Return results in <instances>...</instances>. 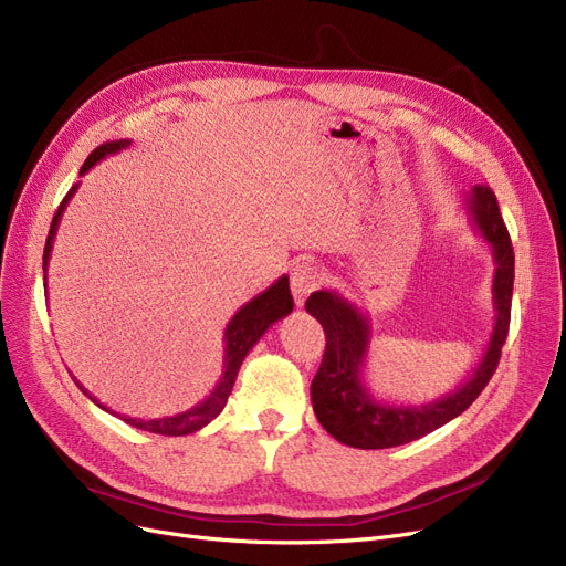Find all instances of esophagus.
I'll return each instance as SVG.
<instances>
[{"label": "esophagus", "instance_id": "esophagus-1", "mask_svg": "<svg viewBox=\"0 0 566 566\" xmlns=\"http://www.w3.org/2000/svg\"><path fill=\"white\" fill-rule=\"evenodd\" d=\"M290 281H293L295 302L304 304V300L310 297L314 290L323 283V273L312 262H297L293 266V273H290Z\"/></svg>", "mask_w": 566, "mask_h": 566}]
</instances>
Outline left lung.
I'll return each mask as SVG.
<instances>
[{
	"label": "left lung",
	"mask_w": 566,
	"mask_h": 566,
	"mask_svg": "<svg viewBox=\"0 0 566 566\" xmlns=\"http://www.w3.org/2000/svg\"><path fill=\"white\" fill-rule=\"evenodd\" d=\"M465 210L474 231L491 245L495 262L493 310L495 321L484 349L470 378L453 391L430 403H387L373 397L364 380L366 358L373 339V325L366 312L337 290H316L306 300L310 312L325 331V354L312 382V403L323 430L354 449H391L416 441L458 418L489 385L499 366L507 337L512 281H515V252L510 233L489 186H474L465 196Z\"/></svg>",
	"instance_id": "obj_1"
}]
</instances>
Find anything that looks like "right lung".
I'll return each mask as SVG.
<instances>
[{
  "label": "right lung",
  "mask_w": 566,
  "mask_h": 566,
  "mask_svg": "<svg viewBox=\"0 0 566 566\" xmlns=\"http://www.w3.org/2000/svg\"><path fill=\"white\" fill-rule=\"evenodd\" d=\"M129 144H132L129 139L101 144L98 148L92 150V156L84 160V165L80 169V177L87 175L96 163H101V160L108 158V156H115V153L127 148ZM77 186L80 184H75L71 191H67V196L61 202V208L54 214V221H51V229H49V235H46V245H44V256H42L44 283H46V266H49V260H51V248H54V238H56V231H59V224H61V217H63V212L67 208V202H71V198L75 196ZM293 306H295V302H293V295H290V281H287V276H281L276 283L269 285L264 293H260L256 297H252L248 304H243L241 310H238L233 314V318L229 321L227 331H224V368H221V378H219L217 387L210 391L208 399L200 401L193 408L184 410V413L169 416V418L142 420V418L123 416V420L127 424L136 427V430L167 434V437H184V434H191V432L202 430L205 424L212 422L221 413V410H224V406L229 401V394L233 389V382L238 378V370H241V364H243V358L248 356V352L256 345V342H260V337L271 328L273 323L281 321L283 316H287L290 312H293ZM73 380L77 382V378H73ZM77 387L84 394H87V397L98 408H104V410H108V413H111V408H106L96 397H92V394L84 389L80 382H77Z\"/></svg>",
  "instance_id": "obj_1"
}]
</instances>
